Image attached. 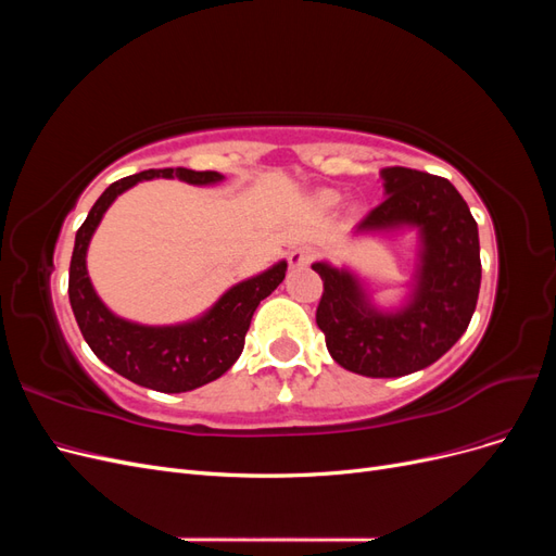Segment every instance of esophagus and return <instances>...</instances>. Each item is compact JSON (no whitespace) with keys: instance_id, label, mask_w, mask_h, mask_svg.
<instances>
[{"instance_id":"obj_1","label":"esophagus","mask_w":556,"mask_h":556,"mask_svg":"<svg viewBox=\"0 0 556 556\" xmlns=\"http://www.w3.org/2000/svg\"><path fill=\"white\" fill-rule=\"evenodd\" d=\"M288 262L292 268H301V266H308L313 262V250L301 245V248H294L290 255H288Z\"/></svg>"}]
</instances>
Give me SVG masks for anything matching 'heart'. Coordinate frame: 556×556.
Here are the masks:
<instances>
[{"instance_id":"b5f03b06","label":"heart","mask_w":556,"mask_h":556,"mask_svg":"<svg viewBox=\"0 0 556 556\" xmlns=\"http://www.w3.org/2000/svg\"><path fill=\"white\" fill-rule=\"evenodd\" d=\"M319 204H323V206H336V204H339V194H336V192L319 194Z\"/></svg>"}]
</instances>
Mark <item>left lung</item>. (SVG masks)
<instances>
[{"label": "left lung", "instance_id": "8db88e82", "mask_svg": "<svg viewBox=\"0 0 556 556\" xmlns=\"http://www.w3.org/2000/svg\"><path fill=\"white\" fill-rule=\"evenodd\" d=\"M382 188L384 201L357 231H419L422 250L408 304L394 313L378 311L345 268L313 264L325 282L315 323L329 355L366 378L408 376L441 359L473 317L482 278L478 225L447 178L387 166Z\"/></svg>", "mask_w": 556, "mask_h": 556}]
</instances>
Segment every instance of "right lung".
Here are the masks:
<instances>
[{"mask_svg":"<svg viewBox=\"0 0 556 556\" xmlns=\"http://www.w3.org/2000/svg\"><path fill=\"white\" fill-rule=\"evenodd\" d=\"M150 178H180L192 185L223 180L217 172H192L178 166V169H148L109 185L76 231L70 266V301L83 339L115 374L148 390L178 394L220 378L241 357L252 313L282 282L288 262H278L268 271L233 285L208 313L192 323L146 327L113 315L97 296L88 278V245L115 197L139 180Z\"/></svg>","mask_w":556,"mask_h":556,"instance_id":"1","label":"right lung"}]
</instances>
